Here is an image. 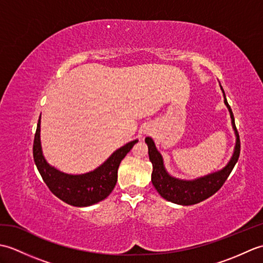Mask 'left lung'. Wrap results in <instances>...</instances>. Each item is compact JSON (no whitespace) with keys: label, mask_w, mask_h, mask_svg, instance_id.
I'll return each mask as SVG.
<instances>
[{"label":"left lung","mask_w":263,"mask_h":263,"mask_svg":"<svg viewBox=\"0 0 263 263\" xmlns=\"http://www.w3.org/2000/svg\"><path fill=\"white\" fill-rule=\"evenodd\" d=\"M221 91L224 93V103L227 106L228 110H230L232 125L236 136V144L235 148H234V154L231 160L228 161V164L222 170L191 181L180 180V178H176L170 175L168 172L166 171L163 157H161L160 153L158 152L157 148H156L153 139L147 137L146 140H144L148 144L149 159L153 164V185L157 190V192L161 197L166 199L167 201H171V202L176 204L191 205L208 199L222 186V184L225 183L227 177L230 176L234 166L237 163L239 152H241V142H239V136L237 128L235 126V120H234L233 111L231 109V106L227 103L224 89L222 88Z\"/></svg>","instance_id":"8db88e82"}]
</instances>
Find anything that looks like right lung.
I'll list each match as a JSON object with an SVG mask.
<instances>
[{
  "mask_svg": "<svg viewBox=\"0 0 263 263\" xmlns=\"http://www.w3.org/2000/svg\"><path fill=\"white\" fill-rule=\"evenodd\" d=\"M138 142L133 140L117 149L104 164L86 174L71 175L49 165L43 155L41 144V117L33 139V160L44 182L59 199L74 206H88L107 198L117 181V170L122 159Z\"/></svg>",
  "mask_w": 263,
  "mask_h": 263,
  "instance_id": "obj_1",
  "label": "right lung"
}]
</instances>
